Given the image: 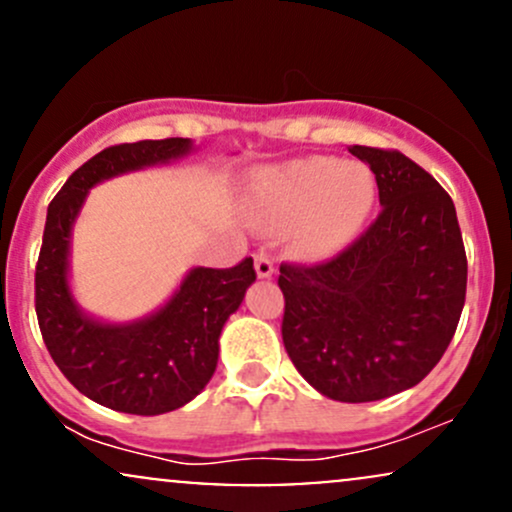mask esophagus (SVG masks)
Instances as JSON below:
<instances>
[{"mask_svg":"<svg viewBox=\"0 0 512 512\" xmlns=\"http://www.w3.org/2000/svg\"><path fill=\"white\" fill-rule=\"evenodd\" d=\"M255 272L260 279H269V276L274 274V260L269 255H264V252H257L255 255Z\"/></svg>","mask_w":512,"mask_h":512,"instance_id":"1","label":"esophagus"}]
</instances>
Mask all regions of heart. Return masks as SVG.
I'll use <instances>...</instances> for the list:
<instances>
[{
  "label": "heart",
  "mask_w": 512,
  "mask_h": 512,
  "mask_svg": "<svg viewBox=\"0 0 512 512\" xmlns=\"http://www.w3.org/2000/svg\"><path fill=\"white\" fill-rule=\"evenodd\" d=\"M373 202L375 180L368 168L310 156L260 170L250 182L248 214L260 226L296 222L293 248L322 260L356 236Z\"/></svg>",
  "instance_id": "1"
}]
</instances>
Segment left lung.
Instances as JSON below:
<instances>
[{"label":"left lung","instance_id":"8db88e82","mask_svg":"<svg viewBox=\"0 0 512 512\" xmlns=\"http://www.w3.org/2000/svg\"><path fill=\"white\" fill-rule=\"evenodd\" d=\"M375 173L380 214L320 264L279 267L286 354L337 402H375L419 385L460 322L467 255L455 204L395 149L351 146Z\"/></svg>","mask_w":512,"mask_h":512}]
</instances>
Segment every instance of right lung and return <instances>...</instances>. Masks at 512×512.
Wrapping results in <instances>:
<instances>
[{
  "label": "right lung",
  "mask_w": 512,
  "mask_h": 512,
  "mask_svg": "<svg viewBox=\"0 0 512 512\" xmlns=\"http://www.w3.org/2000/svg\"><path fill=\"white\" fill-rule=\"evenodd\" d=\"M192 151L190 139H144L103 149L76 168L48 207L35 267V313L52 361L81 395L125 414L180 409L207 387L219 361L226 320L257 279L252 257L236 267H197L154 315L110 325L84 315L69 291V240L93 185L127 170L168 163Z\"/></svg>",
  "instance_id": "right-lung-1"
}]
</instances>
